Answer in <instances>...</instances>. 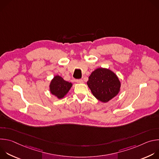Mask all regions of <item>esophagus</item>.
<instances>
[{
    "label": "esophagus",
    "mask_w": 159,
    "mask_h": 159,
    "mask_svg": "<svg viewBox=\"0 0 159 159\" xmlns=\"http://www.w3.org/2000/svg\"><path fill=\"white\" fill-rule=\"evenodd\" d=\"M76 82L78 83V84H82L83 83V80L82 79H78L76 80Z\"/></svg>",
    "instance_id": "1"
}]
</instances>
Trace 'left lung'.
Masks as SVG:
<instances>
[{
    "label": "left lung",
    "mask_w": 159,
    "mask_h": 159,
    "mask_svg": "<svg viewBox=\"0 0 159 159\" xmlns=\"http://www.w3.org/2000/svg\"><path fill=\"white\" fill-rule=\"evenodd\" d=\"M87 84L93 96L104 103L115 98L121 90L118 77L106 68H98L93 71L89 77Z\"/></svg>",
    "instance_id": "left-lung-1"
}]
</instances>
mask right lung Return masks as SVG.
I'll list each match as a JSON object with an SVG mask.
<instances>
[{
	"instance_id": "add662e5",
	"label": "right lung",
	"mask_w": 159,
	"mask_h": 159,
	"mask_svg": "<svg viewBox=\"0 0 159 159\" xmlns=\"http://www.w3.org/2000/svg\"><path fill=\"white\" fill-rule=\"evenodd\" d=\"M73 84L65 80L60 75H55L49 85L50 93L58 99H63L69 92Z\"/></svg>"
}]
</instances>
